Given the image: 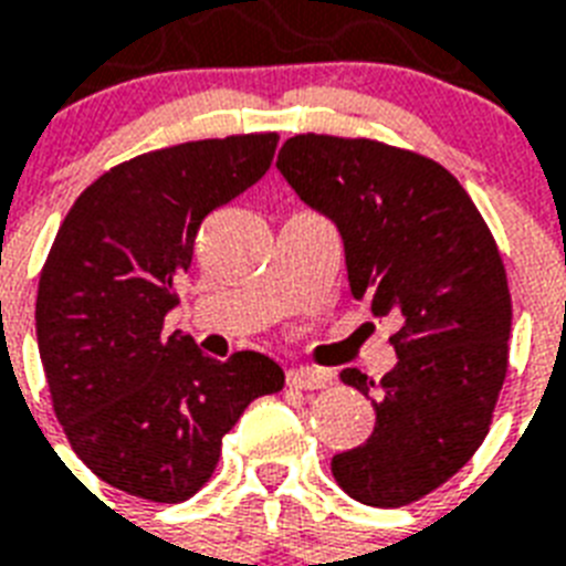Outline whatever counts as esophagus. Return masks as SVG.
Returning a JSON list of instances; mask_svg holds the SVG:
<instances>
[{"label":"esophagus","mask_w":566,"mask_h":566,"mask_svg":"<svg viewBox=\"0 0 566 566\" xmlns=\"http://www.w3.org/2000/svg\"><path fill=\"white\" fill-rule=\"evenodd\" d=\"M332 381L326 370H314V367H293L287 370V385L300 387V390H317V387H326Z\"/></svg>","instance_id":"1"}]
</instances>
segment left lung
Here are the masks:
<instances>
[{"label": "left lung", "mask_w": 566, "mask_h": 566, "mask_svg": "<svg viewBox=\"0 0 566 566\" xmlns=\"http://www.w3.org/2000/svg\"><path fill=\"white\" fill-rule=\"evenodd\" d=\"M275 167L337 226L355 300L399 326L396 367L378 385L340 373L373 399L376 426L332 458V473L364 505H408L452 479L491 426L511 335L500 249L455 176L417 153L296 135Z\"/></svg>", "instance_id": "obj_1"}]
</instances>
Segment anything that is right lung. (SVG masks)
<instances>
[{
  "label": "right lung",
  "instance_id": "obj_1",
  "mask_svg": "<svg viewBox=\"0 0 566 566\" xmlns=\"http://www.w3.org/2000/svg\"><path fill=\"white\" fill-rule=\"evenodd\" d=\"M275 144L240 135L137 155L57 229L34 308L40 361L75 455L117 491L190 500L247 405L284 387L266 355L213 361L190 335H164L196 231L270 170Z\"/></svg>",
  "mask_w": 566,
  "mask_h": 566
}]
</instances>
